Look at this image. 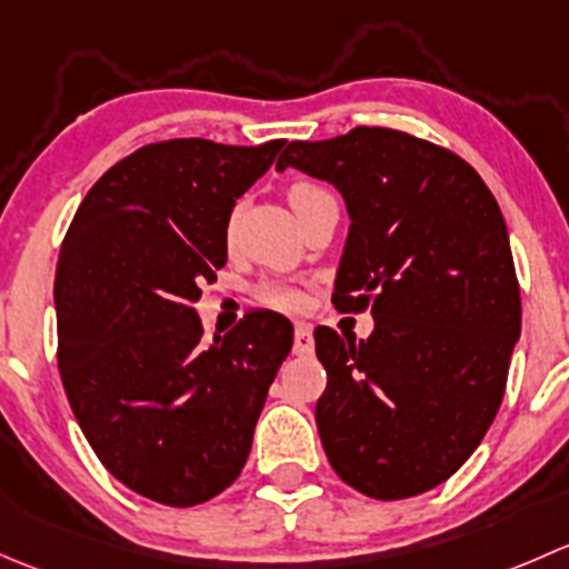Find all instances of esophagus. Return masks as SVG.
<instances>
[{
    "label": "esophagus",
    "instance_id": "obj_1",
    "mask_svg": "<svg viewBox=\"0 0 569 569\" xmlns=\"http://www.w3.org/2000/svg\"><path fill=\"white\" fill-rule=\"evenodd\" d=\"M315 339H312V326L298 320L296 323V337H292V353L296 356H312Z\"/></svg>",
    "mask_w": 569,
    "mask_h": 569
}]
</instances>
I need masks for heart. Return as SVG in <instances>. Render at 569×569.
<instances>
[{
	"label": "heart",
	"mask_w": 569,
	"mask_h": 569,
	"mask_svg": "<svg viewBox=\"0 0 569 569\" xmlns=\"http://www.w3.org/2000/svg\"><path fill=\"white\" fill-rule=\"evenodd\" d=\"M323 194H331V191H328L326 186L312 183V180H298V183H292L290 189H287V199H290V204H292V210H296V213L303 208V204L312 202V199H318ZM236 221H238V210H232V213L227 216L224 238H232V232H236ZM257 298H260L266 307L282 309V312H296V309L303 307L301 290H296V287L282 284V282L260 284V287H257Z\"/></svg>",
	"instance_id": "1"
}]
</instances>
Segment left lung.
I'll use <instances>...</instances> for the list:
<instances>
[{
    "instance_id": "1",
    "label": "left lung",
    "mask_w": 569,
    "mask_h": 569,
    "mask_svg": "<svg viewBox=\"0 0 569 569\" xmlns=\"http://www.w3.org/2000/svg\"><path fill=\"white\" fill-rule=\"evenodd\" d=\"M287 167L342 191L350 236L331 301L375 318L359 342L315 328L328 375L315 419L328 462L370 499L427 493L493 425L520 337L499 202L458 153L397 128L290 142L277 161Z\"/></svg>"
}]
</instances>
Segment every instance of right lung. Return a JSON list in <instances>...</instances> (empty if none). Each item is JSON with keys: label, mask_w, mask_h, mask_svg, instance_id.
<instances>
[{"label": "right lung", "mask_w": 569, "mask_h": 569, "mask_svg": "<svg viewBox=\"0 0 569 569\" xmlns=\"http://www.w3.org/2000/svg\"><path fill=\"white\" fill-rule=\"evenodd\" d=\"M282 144H144L87 191L62 241L54 307L68 402L103 468L150 501L194 507L236 482L292 348L277 312H249L204 345L194 309L199 284L227 262L232 204Z\"/></svg>", "instance_id": "add662e5"}]
</instances>
